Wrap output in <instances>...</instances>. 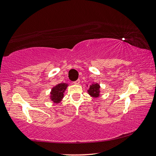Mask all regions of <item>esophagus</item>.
<instances>
[{
  "label": "esophagus",
  "mask_w": 156,
  "mask_h": 156,
  "mask_svg": "<svg viewBox=\"0 0 156 156\" xmlns=\"http://www.w3.org/2000/svg\"><path fill=\"white\" fill-rule=\"evenodd\" d=\"M80 79H78L77 80L74 81L73 83H74V84H79V83H80Z\"/></svg>",
  "instance_id": "1"
}]
</instances>
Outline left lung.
<instances>
[{"label": "left lung", "instance_id": "left-lung-1", "mask_svg": "<svg viewBox=\"0 0 156 156\" xmlns=\"http://www.w3.org/2000/svg\"><path fill=\"white\" fill-rule=\"evenodd\" d=\"M99 88L100 86L98 83L93 84L92 86H90V90H88V92L91 96L97 97L99 95Z\"/></svg>", "mask_w": 156, "mask_h": 156}]
</instances>
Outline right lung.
<instances>
[{
    "label": "right lung",
    "mask_w": 156,
    "mask_h": 156,
    "mask_svg": "<svg viewBox=\"0 0 156 156\" xmlns=\"http://www.w3.org/2000/svg\"><path fill=\"white\" fill-rule=\"evenodd\" d=\"M66 85L65 83H59L53 87L51 92V99L55 103H59L63 97V93L66 90Z\"/></svg>",
    "instance_id": "obj_1"
}]
</instances>
